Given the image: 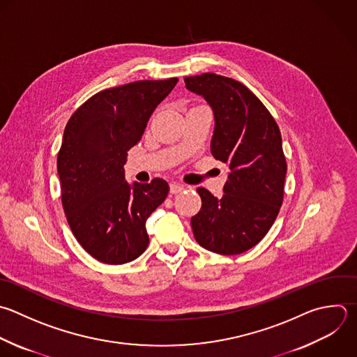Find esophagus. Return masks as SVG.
I'll return each instance as SVG.
<instances>
[{
    "instance_id": "esophagus-1",
    "label": "esophagus",
    "mask_w": 357,
    "mask_h": 357,
    "mask_svg": "<svg viewBox=\"0 0 357 357\" xmlns=\"http://www.w3.org/2000/svg\"><path fill=\"white\" fill-rule=\"evenodd\" d=\"M184 188H185V187H184L183 184H180V183H172V184H170V192H172V194H178V192H181Z\"/></svg>"
}]
</instances>
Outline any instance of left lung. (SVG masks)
Instances as JSON below:
<instances>
[{
	"label": "left lung",
	"mask_w": 357,
	"mask_h": 357,
	"mask_svg": "<svg viewBox=\"0 0 357 357\" xmlns=\"http://www.w3.org/2000/svg\"><path fill=\"white\" fill-rule=\"evenodd\" d=\"M184 82L212 107L211 152L230 169L222 198L197 188L202 206L191 218L192 233L212 252L241 254L265 237L283 201L287 166L280 131L262 102L238 81L206 73Z\"/></svg>",
	"instance_id": "obj_1"
}]
</instances>
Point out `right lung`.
I'll list each match as a JSON object with an SVG mask.
<instances>
[{"mask_svg": "<svg viewBox=\"0 0 357 357\" xmlns=\"http://www.w3.org/2000/svg\"><path fill=\"white\" fill-rule=\"evenodd\" d=\"M177 81L105 89L78 107L66 126L57 158L63 208L78 243L100 262L134 261L149 244L146 220L166 199L169 184L153 178L131 185L124 165Z\"/></svg>", "mask_w": 357, "mask_h": 357, "instance_id": "1", "label": "right lung"}]
</instances>
